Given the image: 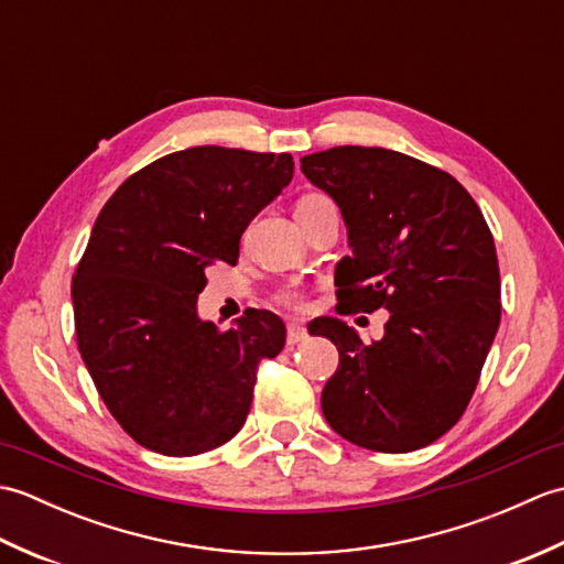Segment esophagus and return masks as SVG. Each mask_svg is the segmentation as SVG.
I'll return each instance as SVG.
<instances>
[{
    "mask_svg": "<svg viewBox=\"0 0 564 564\" xmlns=\"http://www.w3.org/2000/svg\"><path fill=\"white\" fill-rule=\"evenodd\" d=\"M307 339V329L303 325H297V322H291L289 325V344H297V341H305Z\"/></svg>",
    "mask_w": 564,
    "mask_h": 564,
    "instance_id": "obj_1",
    "label": "esophagus"
}]
</instances>
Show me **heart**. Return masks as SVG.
<instances>
[{
  "label": "heart",
  "mask_w": 564,
  "mask_h": 564,
  "mask_svg": "<svg viewBox=\"0 0 564 564\" xmlns=\"http://www.w3.org/2000/svg\"><path fill=\"white\" fill-rule=\"evenodd\" d=\"M322 203H332L327 196L322 194H307L303 196L301 200H297V208L295 210H305V208H315V206H322ZM275 301H279V305L293 310V313H303V310L307 307V295L303 289H297V285H291V289H283L279 295H275Z\"/></svg>",
  "instance_id": "b5f03b06"
}]
</instances>
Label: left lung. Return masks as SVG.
I'll return each mask as SVG.
<instances>
[{
	"label": "left lung",
	"instance_id": "obj_1",
	"mask_svg": "<svg viewBox=\"0 0 564 564\" xmlns=\"http://www.w3.org/2000/svg\"><path fill=\"white\" fill-rule=\"evenodd\" d=\"M301 170L349 227L354 257L337 267V313H390L373 344L337 317L315 319L313 334L339 349L322 412L361 448H424L463 416L499 329V261L485 215L448 172L386 148H332L307 154Z\"/></svg>",
	"mask_w": 564,
	"mask_h": 564
}]
</instances>
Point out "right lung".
<instances>
[{
	"label": "right lung",
	"instance_id": "obj_1",
	"mask_svg": "<svg viewBox=\"0 0 564 564\" xmlns=\"http://www.w3.org/2000/svg\"><path fill=\"white\" fill-rule=\"evenodd\" d=\"M293 178L291 154L200 145L128 176L106 200L72 279L77 346L126 434L162 455L230 441L285 325L249 310L232 329L198 319L206 271L239 259L254 215Z\"/></svg>",
	"mask_w": 564,
	"mask_h": 564
}]
</instances>
